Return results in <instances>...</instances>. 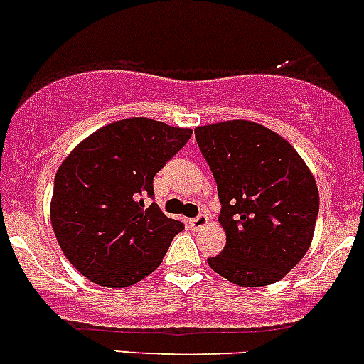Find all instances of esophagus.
<instances>
[{
  "label": "esophagus",
  "mask_w": 364,
  "mask_h": 364,
  "mask_svg": "<svg viewBox=\"0 0 364 364\" xmlns=\"http://www.w3.org/2000/svg\"><path fill=\"white\" fill-rule=\"evenodd\" d=\"M188 223H189V228L195 229V231H198V229H202L205 225V223H208V216H205V215H198V216H195V218L189 220Z\"/></svg>",
  "instance_id": "1"
}]
</instances>
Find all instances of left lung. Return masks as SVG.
Wrapping results in <instances>:
<instances>
[{"label":"left lung","instance_id":"1","mask_svg":"<svg viewBox=\"0 0 364 364\" xmlns=\"http://www.w3.org/2000/svg\"><path fill=\"white\" fill-rule=\"evenodd\" d=\"M222 204L228 242L209 267L242 287L279 282L305 256L319 193L301 156L272 129L225 121L195 129Z\"/></svg>","mask_w":364,"mask_h":364}]
</instances>
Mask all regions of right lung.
Returning <instances> with one entry per match:
<instances>
[{
	"label": "right lung",
	"instance_id": "obj_1",
	"mask_svg": "<svg viewBox=\"0 0 364 364\" xmlns=\"http://www.w3.org/2000/svg\"><path fill=\"white\" fill-rule=\"evenodd\" d=\"M189 128L133 117L85 139L53 180L50 218L63 252L102 287H129L162 263L184 223L153 202V178L191 139Z\"/></svg>",
	"mask_w": 364,
	"mask_h": 364
}]
</instances>
